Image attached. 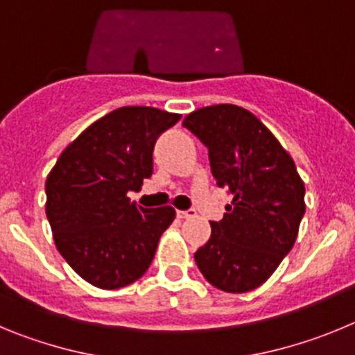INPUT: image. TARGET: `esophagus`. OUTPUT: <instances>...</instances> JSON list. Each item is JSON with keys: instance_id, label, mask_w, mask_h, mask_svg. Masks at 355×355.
<instances>
[{"instance_id": "34e87169", "label": "esophagus", "mask_w": 355, "mask_h": 355, "mask_svg": "<svg viewBox=\"0 0 355 355\" xmlns=\"http://www.w3.org/2000/svg\"><path fill=\"white\" fill-rule=\"evenodd\" d=\"M178 216L183 218V220H188V218H196L197 213L196 209H187V211H178Z\"/></svg>"}]
</instances>
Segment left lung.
Returning a JSON list of instances; mask_svg holds the SVG:
<instances>
[{
  "instance_id": "8db88e82",
  "label": "left lung",
  "mask_w": 355,
  "mask_h": 355,
  "mask_svg": "<svg viewBox=\"0 0 355 355\" xmlns=\"http://www.w3.org/2000/svg\"><path fill=\"white\" fill-rule=\"evenodd\" d=\"M183 126L208 147L216 184L233 193L193 258L209 284L245 293L261 286L293 247L306 211L304 181L270 130L241 106L199 108Z\"/></svg>"
}]
</instances>
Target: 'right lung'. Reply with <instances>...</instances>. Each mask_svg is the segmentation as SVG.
Listing matches in <instances>:
<instances>
[{
    "label": "right lung",
    "mask_w": 355,
    "mask_h": 355,
    "mask_svg": "<svg viewBox=\"0 0 355 355\" xmlns=\"http://www.w3.org/2000/svg\"><path fill=\"white\" fill-rule=\"evenodd\" d=\"M150 106H122L90 124L56 159L46 180V215L62 258L87 283L117 290L142 277L172 206L131 202L153 174L159 135L180 121Z\"/></svg>",
    "instance_id": "1"
}]
</instances>
